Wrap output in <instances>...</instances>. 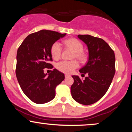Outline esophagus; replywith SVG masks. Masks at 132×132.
<instances>
[{"mask_svg":"<svg viewBox=\"0 0 132 132\" xmlns=\"http://www.w3.org/2000/svg\"><path fill=\"white\" fill-rule=\"evenodd\" d=\"M68 77H69V75H65V78H67Z\"/></svg>","mask_w":132,"mask_h":132,"instance_id":"1","label":"esophagus"}]
</instances>
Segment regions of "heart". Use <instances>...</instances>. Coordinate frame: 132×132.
<instances>
[{"instance_id": "heart-1", "label": "heart", "mask_w": 132, "mask_h": 132, "mask_svg": "<svg viewBox=\"0 0 132 132\" xmlns=\"http://www.w3.org/2000/svg\"><path fill=\"white\" fill-rule=\"evenodd\" d=\"M64 44L68 48H71L72 50L75 51L73 55V58H77L79 61L84 63L87 60V54L83 52V47L79 41L75 38H70L66 40L64 42ZM62 48L61 44L59 42H56L51 45L50 52L54 60H57L61 56ZM57 70L64 72L66 74H71L74 70L79 67V63L76 60L67 61H61L57 63L56 65Z\"/></svg>"}]
</instances>
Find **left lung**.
Segmentation results:
<instances>
[{
	"label": "left lung",
	"mask_w": 132,
	"mask_h": 132,
	"mask_svg": "<svg viewBox=\"0 0 132 132\" xmlns=\"http://www.w3.org/2000/svg\"><path fill=\"white\" fill-rule=\"evenodd\" d=\"M89 50V60L79 70L85 79L72 76L74 83L71 87L72 97L83 105H90L97 102L109 88L116 72L114 51L104 40L89 35H79Z\"/></svg>",
	"instance_id": "1"
}]
</instances>
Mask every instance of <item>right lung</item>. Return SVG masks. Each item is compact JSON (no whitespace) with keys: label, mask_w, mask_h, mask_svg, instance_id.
<instances>
[{"label":"right lung","mask_w":132,"mask_h":132,"mask_svg":"<svg viewBox=\"0 0 132 132\" xmlns=\"http://www.w3.org/2000/svg\"><path fill=\"white\" fill-rule=\"evenodd\" d=\"M66 33L42 30L29 35L16 54L15 73L23 93L36 104L51 101L56 95V86L64 79V75L54 69L48 76L45 68L52 69L50 49L51 45Z\"/></svg>","instance_id":"add662e5"}]
</instances>
